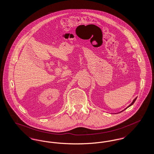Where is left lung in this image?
<instances>
[{"label": "left lung", "mask_w": 154, "mask_h": 154, "mask_svg": "<svg viewBox=\"0 0 154 154\" xmlns=\"http://www.w3.org/2000/svg\"><path fill=\"white\" fill-rule=\"evenodd\" d=\"M136 99H137V97H136V98H135V99H134V100H133V102H132V103H131V104H130V105H129V106H128V107H126V109H125L124 110H122V111H121V112H122V111H124L125 110H126V109H127V108H128V107H130V106H132V104H133V103H134V102H135V101H136ZM119 112H118V113H119Z\"/></svg>", "instance_id": "8db88e82"}]
</instances>
